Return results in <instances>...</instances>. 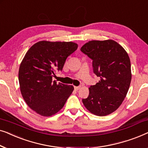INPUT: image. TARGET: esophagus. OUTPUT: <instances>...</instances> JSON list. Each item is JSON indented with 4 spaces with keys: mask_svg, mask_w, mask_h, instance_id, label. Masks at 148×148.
Here are the masks:
<instances>
[{
    "mask_svg": "<svg viewBox=\"0 0 148 148\" xmlns=\"http://www.w3.org/2000/svg\"><path fill=\"white\" fill-rule=\"evenodd\" d=\"M80 88H81V86H75V87H74V89H75V90L76 91L79 90Z\"/></svg>",
    "mask_w": 148,
    "mask_h": 148,
    "instance_id": "34e87169",
    "label": "esophagus"
}]
</instances>
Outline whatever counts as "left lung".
<instances>
[{"label":"left lung","instance_id":"left-lung-1","mask_svg":"<svg viewBox=\"0 0 148 148\" xmlns=\"http://www.w3.org/2000/svg\"><path fill=\"white\" fill-rule=\"evenodd\" d=\"M81 51L92 60L94 74L100 77L96 85L89 88V96L82 102L92 114L100 116L110 114L121 106L130 86L128 54L112 40L90 41Z\"/></svg>","mask_w":148,"mask_h":148}]
</instances>
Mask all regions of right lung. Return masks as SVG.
<instances>
[{
    "label": "right lung",
    "mask_w": 148,
    "mask_h": 148,
    "mask_svg": "<svg viewBox=\"0 0 148 148\" xmlns=\"http://www.w3.org/2000/svg\"><path fill=\"white\" fill-rule=\"evenodd\" d=\"M77 47L72 42L40 41L25 54L19 70L20 90L26 104L38 114H56L71 94L73 86L57 84L52 77Z\"/></svg>",
    "instance_id": "obj_1"
}]
</instances>
